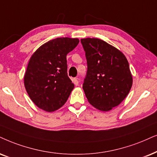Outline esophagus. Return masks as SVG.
I'll use <instances>...</instances> for the list:
<instances>
[{
  "mask_svg": "<svg viewBox=\"0 0 157 157\" xmlns=\"http://www.w3.org/2000/svg\"><path fill=\"white\" fill-rule=\"evenodd\" d=\"M73 82H74L75 85H79V82H80V79L79 78H74V80H73Z\"/></svg>",
  "mask_w": 157,
  "mask_h": 157,
  "instance_id": "obj_1",
  "label": "esophagus"
}]
</instances>
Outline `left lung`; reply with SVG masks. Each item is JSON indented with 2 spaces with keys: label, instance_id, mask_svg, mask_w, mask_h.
Returning a JSON list of instances; mask_svg holds the SVG:
<instances>
[{
  "label": "left lung",
  "instance_id": "left-lung-1",
  "mask_svg": "<svg viewBox=\"0 0 157 157\" xmlns=\"http://www.w3.org/2000/svg\"><path fill=\"white\" fill-rule=\"evenodd\" d=\"M88 71L82 88L88 102L101 111L117 106L128 96L132 77L125 56L98 38L81 39Z\"/></svg>",
  "mask_w": 157,
  "mask_h": 157
}]
</instances>
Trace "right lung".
Instances as JSON below:
<instances>
[{"label":"right lung","mask_w":157,"mask_h":157,"mask_svg":"<svg viewBox=\"0 0 157 157\" xmlns=\"http://www.w3.org/2000/svg\"><path fill=\"white\" fill-rule=\"evenodd\" d=\"M79 39L58 37L41 45L29 59L24 82L29 98L41 109L52 112L68 99L75 85L67 75V55Z\"/></svg>","instance_id":"right-lung-1"}]
</instances>
